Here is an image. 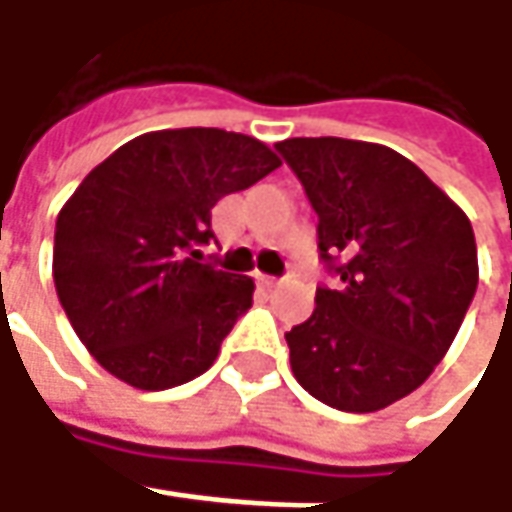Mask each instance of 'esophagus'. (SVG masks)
<instances>
[{
    "label": "esophagus",
    "mask_w": 512,
    "mask_h": 512,
    "mask_svg": "<svg viewBox=\"0 0 512 512\" xmlns=\"http://www.w3.org/2000/svg\"><path fill=\"white\" fill-rule=\"evenodd\" d=\"M259 285L267 287V290H270V287H279V285H282V279H276V276H265V273H259Z\"/></svg>",
    "instance_id": "esophagus-1"
}]
</instances>
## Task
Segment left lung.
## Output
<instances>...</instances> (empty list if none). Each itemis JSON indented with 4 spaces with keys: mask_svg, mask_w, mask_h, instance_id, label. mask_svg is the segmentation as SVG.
Listing matches in <instances>:
<instances>
[{
    "mask_svg": "<svg viewBox=\"0 0 512 512\" xmlns=\"http://www.w3.org/2000/svg\"><path fill=\"white\" fill-rule=\"evenodd\" d=\"M319 213V250L339 290L285 333L296 382L344 413L413 393L456 339L479 285L473 225L402 153L339 139L276 145ZM343 262L339 263L338 259Z\"/></svg>",
    "mask_w": 512,
    "mask_h": 512,
    "instance_id": "8db88e82",
    "label": "left lung"
}]
</instances>
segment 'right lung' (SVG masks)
<instances>
[{"mask_svg":"<svg viewBox=\"0 0 512 512\" xmlns=\"http://www.w3.org/2000/svg\"><path fill=\"white\" fill-rule=\"evenodd\" d=\"M282 159L219 128L150 130L90 170L56 219L53 282L110 376L168 390L202 376L253 305V279L202 262L210 210Z\"/></svg>","mask_w":512,"mask_h":512,"instance_id":"add662e5","label":"right lung"}]
</instances>
